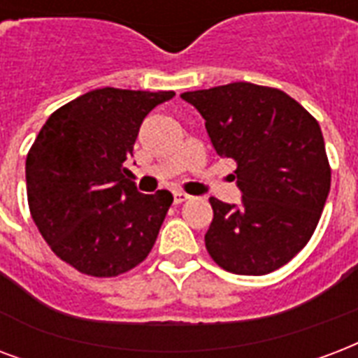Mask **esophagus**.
<instances>
[{"instance_id":"esophagus-1","label":"esophagus","mask_w":358,"mask_h":358,"mask_svg":"<svg viewBox=\"0 0 358 358\" xmlns=\"http://www.w3.org/2000/svg\"><path fill=\"white\" fill-rule=\"evenodd\" d=\"M189 195H187V193H182V191H176V193H174V204H182V203H185V201H189Z\"/></svg>"}]
</instances>
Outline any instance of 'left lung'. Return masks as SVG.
<instances>
[{
  "instance_id": "left-lung-1",
  "label": "left lung",
  "mask_w": 358,
  "mask_h": 358,
  "mask_svg": "<svg viewBox=\"0 0 358 358\" xmlns=\"http://www.w3.org/2000/svg\"><path fill=\"white\" fill-rule=\"evenodd\" d=\"M222 157L236 161L242 203L210 199L204 234L223 270L263 276L312 238L331 191V165L317 120L285 92L250 82L185 92Z\"/></svg>"
}]
</instances>
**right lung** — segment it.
<instances>
[{"label": "right lung", "mask_w": 358, "mask_h": 358, "mask_svg": "<svg viewBox=\"0 0 358 358\" xmlns=\"http://www.w3.org/2000/svg\"><path fill=\"white\" fill-rule=\"evenodd\" d=\"M174 92L99 88L50 114L26 157L27 204L52 252L82 274L114 278L148 257L173 195L125 178L143 120Z\"/></svg>", "instance_id": "obj_1"}]
</instances>
